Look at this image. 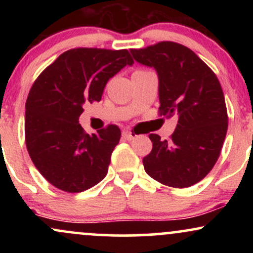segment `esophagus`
Wrapping results in <instances>:
<instances>
[{"mask_svg":"<svg viewBox=\"0 0 253 253\" xmlns=\"http://www.w3.org/2000/svg\"><path fill=\"white\" fill-rule=\"evenodd\" d=\"M123 136H124V139H126V140L130 141V140H133V139H134L136 135L134 134V133L129 132V130H124V132H123Z\"/></svg>","mask_w":253,"mask_h":253,"instance_id":"obj_1","label":"esophagus"}]
</instances>
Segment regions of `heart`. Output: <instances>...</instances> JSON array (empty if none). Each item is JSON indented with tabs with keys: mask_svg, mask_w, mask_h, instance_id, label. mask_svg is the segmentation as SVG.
I'll list each match as a JSON object with an SVG mask.
<instances>
[{
	"mask_svg": "<svg viewBox=\"0 0 253 253\" xmlns=\"http://www.w3.org/2000/svg\"><path fill=\"white\" fill-rule=\"evenodd\" d=\"M136 71H145V70H136Z\"/></svg>",
	"mask_w": 253,
	"mask_h": 253,
	"instance_id": "b5f03b06",
	"label": "heart"
}]
</instances>
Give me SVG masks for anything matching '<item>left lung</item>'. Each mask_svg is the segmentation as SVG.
Here are the masks:
<instances>
[{"instance_id":"obj_1","label":"left lung","mask_w":253,"mask_h":253,"mask_svg":"<svg viewBox=\"0 0 253 253\" xmlns=\"http://www.w3.org/2000/svg\"><path fill=\"white\" fill-rule=\"evenodd\" d=\"M138 63L153 68L159 81V115L178 117L170 140L150 134L146 173L172 188L196 184L213 169L228 127L225 97L216 75L190 48L162 42L132 48Z\"/></svg>"}]
</instances>
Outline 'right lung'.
Instances as JSON below:
<instances>
[{"label":"right lung","instance_id":"1","mask_svg":"<svg viewBox=\"0 0 253 253\" xmlns=\"http://www.w3.org/2000/svg\"><path fill=\"white\" fill-rule=\"evenodd\" d=\"M133 63L127 50L72 48L32 85L25 106L26 146L39 172L58 189L81 193L106 177L121 130L108 125L90 135L78 119L83 104L98 102L109 78Z\"/></svg>","mask_w":253,"mask_h":253}]
</instances>
